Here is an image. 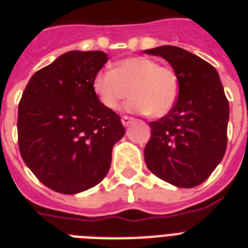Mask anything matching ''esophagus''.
<instances>
[{"label":"esophagus","instance_id":"obj_1","mask_svg":"<svg viewBox=\"0 0 248 248\" xmlns=\"http://www.w3.org/2000/svg\"><path fill=\"white\" fill-rule=\"evenodd\" d=\"M121 121H122V124H124V126H128V124H131L132 121H134V118L128 116H124L122 118H121Z\"/></svg>","mask_w":248,"mask_h":248}]
</instances>
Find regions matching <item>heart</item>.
Masks as SVG:
<instances>
[{
	"label": "heart",
	"mask_w": 248,
	"mask_h": 248,
	"mask_svg": "<svg viewBox=\"0 0 248 248\" xmlns=\"http://www.w3.org/2000/svg\"><path fill=\"white\" fill-rule=\"evenodd\" d=\"M93 90L101 104L110 110H117L131 93L126 104L128 112L162 117L176 103L179 78L170 67L159 65L149 58L134 56L118 62L112 71L97 72Z\"/></svg>",
	"instance_id": "obj_1"
}]
</instances>
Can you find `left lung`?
I'll list each match as a JSON object with an SVG mask.
<instances>
[{
	"instance_id": "1",
	"label": "left lung",
	"mask_w": 248,
	"mask_h": 248,
	"mask_svg": "<svg viewBox=\"0 0 248 248\" xmlns=\"http://www.w3.org/2000/svg\"><path fill=\"white\" fill-rule=\"evenodd\" d=\"M144 52L162 56L179 78L172 109L149 122L145 163L175 186H197L208 179L227 149L229 103L220 77L211 64L184 48L159 46Z\"/></svg>"
}]
</instances>
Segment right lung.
Returning <instances> with one entry per match:
<instances>
[{
	"mask_svg": "<svg viewBox=\"0 0 248 248\" xmlns=\"http://www.w3.org/2000/svg\"><path fill=\"white\" fill-rule=\"evenodd\" d=\"M108 56L69 51L37 71L21 95L17 143L38 180L63 194L99 184L108 173L113 145L124 135L121 117L105 108L93 79Z\"/></svg>",
	"mask_w": 248,
	"mask_h": 248,
	"instance_id": "add662e5",
	"label": "right lung"
}]
</instances>
